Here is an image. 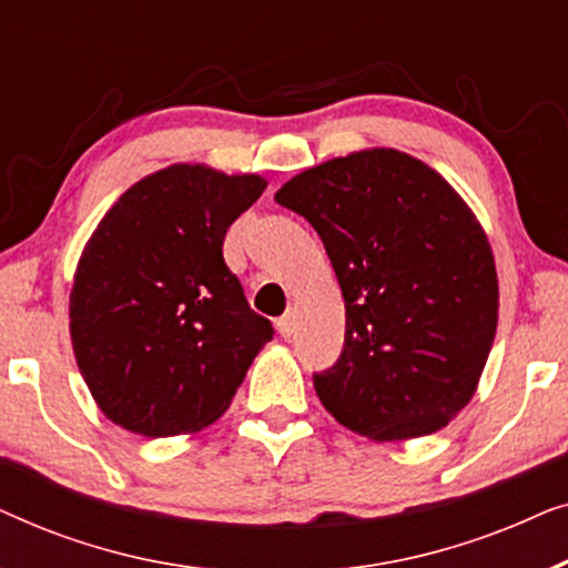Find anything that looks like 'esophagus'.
Listing matches in <instances>:
<instances>
[{"label":"esophagus","instance_id":"obj_1","mask_svg":"<svg viewBox=\"0 0 568 568\" xmlns=\"http://www.w3.org/2000/svg\"><path fill=\"white\" fill-rule=\"evenodd\" d=\"M276 328H278V333H282L284 338H292L294 336V328H297V317H294L292 310H290V313H284L282 317H278Z\"/></svg>","mask_w":568,"mask_h":568}]
</instances>
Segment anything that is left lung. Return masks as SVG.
I'll use <instances>...</instances> for the list:
<instances>
[{
    "instance_id": "1",
    "label": "left lung",
    "mask_w": 568,
    "mask_h": 568,
    "mask_svg": "<svg viewBox=\"0 0 568 568\" xmlns=\"http://www.w3.org/2000/svg\"><path fill=\"white\" fill-rule=\"evenodd\" d=\"M276 201L321 235L346 302L341 356L313 375L323 406L377 442L447 426L476 393L499 315L491 245L468 204L385 146L310 168Z\"/></svg>"
}]
</instances>
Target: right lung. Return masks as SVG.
<instances>
[{"mask_svg":"<svg viewBox=\"0 0 568 568\" xmlns=\"http://www.w3.org/2000/svg\"><path fill=\"white\" fill-rule=\"evenodd\" d=\"M263 189L258 175L173 165L100 220L74 274L69 331L113 424L152 439L204 429L274 338L222 255L230 224Z\"/></svg>","mask_w":568,"mask_h":568,"instance_id":"right-lung-1","label":"right lung"}]
</instances>
